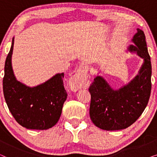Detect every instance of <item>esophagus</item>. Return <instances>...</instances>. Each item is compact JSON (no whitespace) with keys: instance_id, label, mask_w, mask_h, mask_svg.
<instances>
[{"instance_id":"obj_1","label":"esophagus","mask_w":157,"mask_h":157,"mask_svg":"<svg viewBox=\"0 0 157 157\" xmlns=\"http://www.w3.org/2000/svg\"><path fill=\"white\" fill-rule=\"evenodd\" d=\"M87 72L88 67L85 64H82L78 68L75 74L70 79V86L71 89L74 91H77L80 89L85 84L87 80Z\"/></svg>"}]
</instances>
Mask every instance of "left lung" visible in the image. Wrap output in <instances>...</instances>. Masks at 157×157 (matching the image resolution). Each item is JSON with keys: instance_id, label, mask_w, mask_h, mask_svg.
I'll list each match as a JSON object with an SVG mask.
<instances>
[{"instance_id": "obj_1", "label": "left lung", "mask_w": 157, "mask_h": 157, "mask_svg": "<svg viewBox=\"0 0 157 157\" xmlns=\"http://www.w3.org/2000/svg\"><path fill=\"white\" fill-rule=\"evenodd\" d=\"M134 44L128 50L144 60L139 74L117 91L109 86L102 77L96 76L90 85L91 99L89 114L97 127L106 131L124 129L134 123L144 111L151 89V64L143 31L137 29Z\"/></svg>"}]
</instances>
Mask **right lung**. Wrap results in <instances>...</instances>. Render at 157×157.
I'll use <instances>...</instances> for the list:
<instances>
[{
	"mask_svg": "<svg viewBox=\"0 0 157 157\" xmlns=\"http://www.w3.org/2000/svg\"><path fill=\"white\" fill-rule=\"evenodd\" d=\"M13 44V38L4 68L3 89L6 104L16 121L23 127L48 129L59 121L68 96L63 86L64 74L55 75L33 88L19 82L14 76L11 66Z\"/></svg>",
	"mask_w": 157,
	"mask_h": 157,
	"instance_id": "1",
	"label": "right lung"
}]
</instances>
